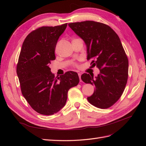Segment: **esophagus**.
Instances as JSON below:
<instances>
[{
    "mask_svg": "<svg viewBox=\"0 0 146 146\" xmlns=\"http://www.w3.org/2000/svg\"><path fill=\"white\" fill-rule=\"evenodd\" d=\"M78 77H79V78H80V81L82 82V79H81V73H78Z\"/></svg>",
    "mask_w": 146,
    "mask_h": 146,
    "instance_id": "obj_1",
    "label": "esophagus"
}]
</instances>
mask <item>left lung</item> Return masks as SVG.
<instances>
[{"label":"left lung","instance_id":"obj_1","mask_svg":"<svg viewBox=\"0 0 146 146\" xmlns=\"http://www.w3.org/2000/svg\"><path fill=\"white\" fill-rule=\"evenodd\" d=\"M69 27L85 42L87 60L100 74H83L81 78L95 86L94 93L87 98L95 107L105 109L111 107L121 98L127 82L129 60L116 33L103 23L92 21L68 24Z\"/></svg>","mask_w":146,"mask_h":146}]
</instances>
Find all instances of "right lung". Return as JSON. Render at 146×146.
Wrapping results in <instances>:
<instances>
[{
  "label": "right lung",
  "instance_id": "1",
  "mask_svg": "<svg viewBox=\"0 0 146 146\" xmlns=\"http://www.w3.org/2000/svg\"><path fill=\"white\" fill-rule=\"evenodd\" d=\"M68 24L41 27L30 33L23 44L17 64L22 94L35 111L52 115L66 104L68 92L77 86V72L68 71L55 77L49 64L55 60V50L59 37Z\"/></svg>",
  "mask_w": 146,
  "mask_h": 146
}]
</instances>
